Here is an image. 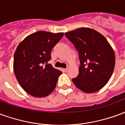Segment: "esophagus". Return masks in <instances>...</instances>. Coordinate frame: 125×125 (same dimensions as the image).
Masks as SVG:
<instances>
[{"instance_id":"obj_1","label":"esophagus","mask_w":125,"mask_h":125,"mask_svg":"<svg viewBox=\"0 0 125 125\" xmlns=\"http://www.w3.org/2000/svg\"><path fill=\"white\" fill-rule=\"evenodd\" d=\"M63 72H67L68 71V68H65V69H63Z\"/></svg>"}]
</instances>
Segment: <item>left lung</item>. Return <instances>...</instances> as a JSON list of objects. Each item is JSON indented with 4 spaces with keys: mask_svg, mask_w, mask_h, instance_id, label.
Segmentation results:
<instances>
[{
    "mask_svg": "<svg viewBox=\"0 0 125 125\" xmlns=\"http://www.w3.org/2000/svg\"><path fill=\"white\" fill-rule=\"evenodd\" d=\"M79 53V74L72 79L78 89L93 93L102 89L112 76L115 55L108 41L94 29L82 27L65 33Z\"/></svg>",
    "mask_w": 125,
    "mask_h": 125,
    "instance_id": "8db88e82",
    "label": "left lung"
}]
</instances>
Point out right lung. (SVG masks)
Returning a JSON list of instances; mask_svg holds the SVG:
<instances>
[{
    "instance_id": "add662e5",
    "label": "right lung",
    "mask_w": 125,
    "mask_h": 125,
    "mask_svg": "<svg viewBox=\"0 0 125 125\" xmlns=\"http://www.w3.org/2000/svg\"><path fill=\"white\" fill-rule=\"evenodd\" d=\"M63 33L37 31L19 44L15 50L13 70L19 84L33 96L42 98L52 93L62 72L48 62L51 52Z\"/></svg>"
}]
</instances>
